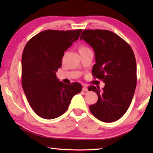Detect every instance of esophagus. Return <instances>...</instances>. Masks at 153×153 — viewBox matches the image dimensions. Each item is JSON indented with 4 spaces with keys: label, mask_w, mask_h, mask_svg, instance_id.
<instances>
[{
    "label": "esophagus",
    "mask_w": 153,
    "mask_h": 153,
    "mask_svg": "<svg viewBox=\"0 0 153 153\" xmlns=\"http://www.w3.org/2000/svg\"><path fill=\"white\" fill-rule=\"evenodd\" d=\"M82 90H83V91H84V92H88V89L87 86H86V85H83Z\"/></svg>",
    "instance_id": "esophagus-1"
}]
</instances>
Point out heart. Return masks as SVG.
I'll use <instances>...</instances> for the list:
<instances>
[{
	"label": "heart",
	"instance_id": "b5f03b06",
	"mask_svg": "<svg viewBox=\"0 0 153 153\" xmlns=\"http://www.w3.org/2000/svg\"><path fill=\"white\" fill-rule=\"evenodd\" d=\"M88 49H89L87 47V46H84V45H81L79 47V52L80 51H86Z\"/></svg>",
	"mask_w": 153,
	"mask_h": 153
}]
</instances>
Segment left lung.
Here are the masks:
<instances>
[{
	"mask_svg": "<svg viewBox=\"0 0 153 153\" xmlns=\"http://www.w3.org/2000/svg\"><path fill=\"white\" fill-rule=\"evenodd\" d=\"M94 51L92 73L105 83L102 90L90 86L98 95L90 112L103 122H113L126 113L136 87V62L131 46L116 33L105 30H85L80 36Z\"/></svg>",
	"mask_w": 153,
	"mask_h": 153,
	"instance_id": "1",
	"label": "left lung"
}]
</instances>
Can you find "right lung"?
Segmentation results:
<instances>
[{
	"label": "right lung",
	"mask_w": 153,
	"mask_h": 153,
	"mask_svg": "<svg viewBox=\"0 0 153 153\" xmlns=\"http://www.w3.org/2000/svg\"><path fill=\"white\" fill-rule=\"evenodd\" d=\"M82 30H47L32 37L22 58V84L27 101L40 117L52 120L67 110L74 95L82 91L78 82H59L56 71L64 52L79 37Z\"/></svg>",
	"instance_id": "add662e5"
}]
</instances>
